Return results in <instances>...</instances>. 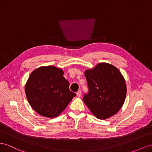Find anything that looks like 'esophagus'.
<instances>
[{
  "label": "esophagus",
  "instance_id": "obj_1",
  "mask_svg": "<svg viewBox=\"0 0 152 152\" xmlns=\"http://www.w3.org/2000/svg\"><path fill=\"white\" fill-rule=\"evenodd\" d=\"M81 94H82V92L80 91H79L78 92H77V96H78V97H80V96H81Z\"/></svg>",
  "mask_w": 152,
  "mask_h": 152
}]
</instances>
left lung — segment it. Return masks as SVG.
Instances as JSON below:
<instances>
[{"instance_id":"8db88e82","label":"left lung","mask_w":152,"mask_h":152,"mask_svg":"<svg viewBox=\"0 0 152 152\" xmlns=\"http://www.w3.org/2000/svg\"><path fill=\"white\" fill-rule=\"evenodd\" d=\"M89 92L83 101L96 117L104 120L116 114L126 99L127 87L118 69L107 63L85 71Z\"/></svg>"}]
</instances>
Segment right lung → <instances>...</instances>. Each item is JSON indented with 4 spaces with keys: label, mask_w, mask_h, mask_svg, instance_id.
Wrapping results in <instances>:
<instances>
[{
    "label": "right lung",
    "mask_w": 152,
    "mask_h": 152,
    "mask_svg": "<svg viewBox=\"0 0 152 152\" xmlns=\"http://www.w3.org/2000/svg\"><path fill=\"white\" fill-rule=\"evenodd\" d=\"M63 71L54 66H41L31 72L25 85L29 104L40 115L54 118L76 96L69 89Z\"/></svg>",
    "instance_id": "1"
}]
</instances>
